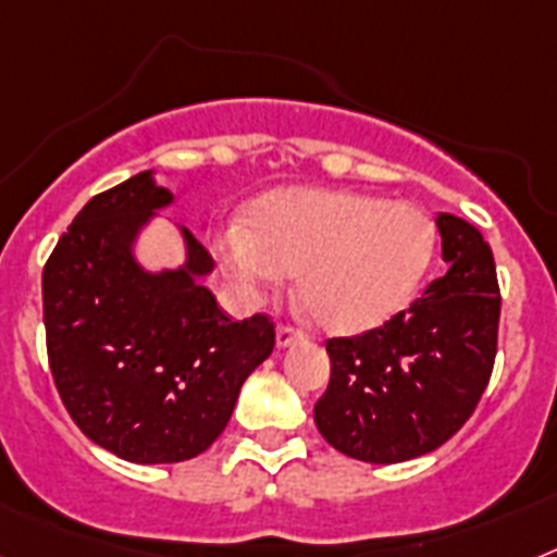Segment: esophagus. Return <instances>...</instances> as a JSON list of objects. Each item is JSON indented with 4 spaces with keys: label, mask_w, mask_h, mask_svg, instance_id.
<instances>
[{
    "label": "esophagus",
    "mask_w": 557,
    "mask_h": 557,
    "mask_svg": "<svg viewBox=\"0 0 557 557\" xmlns=\"http://www.w3.org/2000/svg\"><path fill=\"white\" fill-rule=\"evenodd\" d=\"M302 336H306V334H302L300 329L288 325V322H280V325H277V345H280V348H286V345H292V343H300Z\"/></svg>",
    "instance_id": "34e87169"
}]
</instances>
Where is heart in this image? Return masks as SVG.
I'll return each mask as SVG.
<instances>
[{
  "label": "heart",
  "instance_id": "heart-1",
  "mask_svg": "<svg viewBox=\"0 0 557 557\" xmlns=\"http://www.w3.org/2000/svg\"><path fill=\"white\" fill-rule=\"evenodd\" d=\"M436 226L413 203L357 191L283 189L260 200L249 226L218 237L226 277L243 294L300 280V300L322 329L366 331L394 317L422 283Z\"/></svg>",
  "mask_w": 557,
  "mask_h": 557
}]
</instances>
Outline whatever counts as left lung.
Segmentation results:
<instances>
[{
	"mask_svg": "<svg viewBox=\"0 0 557 557\" xmlns=\"http://www.w3.org/2000/svg\"><path fill=\"white\" fill-rule=\"evenodd\" d=\"M447 271L385 325L325 343L314 405L322 438L350 459L396 465L442 447L473 416L498 350L502 292L481 232L438 214Z\"/></svg>",
	"mask_w": 557,
	"mask_h": 557,
	"instance_id": "8db88e82",
	"label": "left lung"
}]
</instances>
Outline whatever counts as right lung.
I'll list each match as a JSON object with an SVG mask.
<instances>
[{
	"label": "right lung",
	"mask_w": 557,
	"mask_h": 557,
	"mask_svg": "<svg viewBox=\"0 0 557 557\" xmlns=\"http://www.w3.org/2000/svg\"><path fill=\"white\" fill-rule=\"evenodd\" d=\"M172 191L149 172L101 191L59 237L41 274L55 391L98 447L138 465L207 450L274 348L265 314L232 322L200 286L214 260L184 228L186 265L149 274L133 240Z\"/></svg>",
	"instance_id": "right-lung-1"
}]
</instances>
